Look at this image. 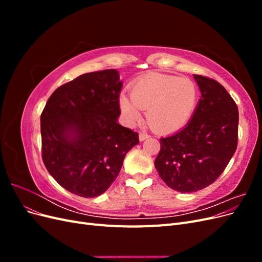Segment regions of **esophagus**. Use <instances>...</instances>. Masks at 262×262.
Returning <instances> with one entry per match:
<instances>
[{"mask_svg":"<svg viewBox=\"0 0 262 262\" xmlns=\"http://www.w3.org/2000/svg\"><path fill=\"white\" fill-rule=\"evenodd\" d=\"M149 138V136L147 133H143V132H141L140 134H139V139H140V141H144V140H146V139H148Z\"/></svg>","mask_w":262,"mask_h":262,"instance_id":"esophagus-1","label":"esophagus"}]
</instances>
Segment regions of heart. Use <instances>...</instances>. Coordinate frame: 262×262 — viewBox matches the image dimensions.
<instances>
[{"instance_id": "b5f03b06", "label": "heart", "mask_w": 262, "mask_h": 262, "mask_svg": "<svg viewBox=\"0 0 262 262\" xmlns=\"http://www.w3.org/2000/svg\"><path fill=\"white\" fill-rule=\"evenodd\" d=\"M131 96L119 99L121 113L129 124L142 119L146 110L147 121L158 132H173L185 126L196 106L198 87L188 77L168 74H148L133 85Z\"/></svg>"}]
</instances>
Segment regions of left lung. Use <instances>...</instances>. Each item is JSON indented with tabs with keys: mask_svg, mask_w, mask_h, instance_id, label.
<instances>
[{
	"mask_svg": "<svg viewBox=\"0 0 262 262\" xmlns=\"http://www.w3.org/2000/svg\"><path fill=\"white\" fill-rule=\"evenodd\" d=\"M201 92L194 113L184 129L161 139L155 160L158 175L179 192L210 186L224 171L237 148L238 108L219 82L193 75Z\"/></svg>",
	"mask_w": 262,
	"mask_h": 262,
	"instance_id": "8db88e82",
	"label": "left lung"
}]
</instances>
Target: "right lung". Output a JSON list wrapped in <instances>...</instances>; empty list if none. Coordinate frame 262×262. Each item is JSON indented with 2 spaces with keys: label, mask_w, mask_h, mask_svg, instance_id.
<instances>
[{
  "label": "right lung",
  "mask_w": 262,
  "mask_h": 262,
  "mask_svg": "<svg viewBox=\"0 0 262 262\" xmlns=\"http://www.w3.org/2000/svg\"><path fill=\"white\" fill-rule=\"evenodd\" d=\"M117 70L76 77L53 92L40 117L42 161L60 186L83 198L104 193L139 134L118 123Z\"/></svg>",
  "instance_id": "1"
}]
</instances>
